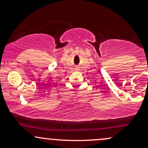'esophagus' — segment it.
Here are the masks:
<instances>
[{
    "label": "esophagus",
    "mask_w": 148,
    "mask_h": 148,
    "mask_svg": "<svg viewBox=\"0 0 148 148\" xmlns=\"http://www.w3.org/2000/svg\"><path fill=\"white\" fill-rule=\"evenodd\" d=\"M76 69H78V68H76Z\"/></svg>",
    "instance_id": "obj_1"
}]
</instances>
